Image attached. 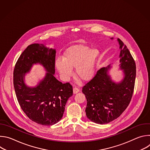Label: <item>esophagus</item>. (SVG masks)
Returning <instances> with one entry per match:
<instances>
[{
  "mask_svg": "<svg viewBox=\"0 0 150 150\" xmlns=\"http://www.w3.org/2000/svg\"><path fill=\"white\" fill-rule=\"evenodd\" d=\"M79 91V89L77 87H74V88H73L74 94H76V93H78Z\"/></svg>",
  "mask_w": 150,
  "mask_h": 150,
  "instance_id": "34e87169",
  "label": "esophagus"
}]
</instances>
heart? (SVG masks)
I'll return each mask as SVG.
<instances>
[{"instance_id":"b5f03b06","label":"heart","mask_w":150,"mask_h":150,"mask_svg":"<svg viewBox=\"0 0 150 150\" xmlns=\"http://www.w3.org/2000/svg\"><path fill=\"white\" fill-rule=\"evenodd\" d=\"M100 52L97 49H92L85 45H75L69 47L63 55V60L56 62V67L65 78L72 75V68H76L78 78L87 81L95 75Z\"/></svg>"}]
</instances>
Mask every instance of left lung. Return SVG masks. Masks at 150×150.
Listing matches in <instances>:
<instances>
[{
	"instance_id": "1",
	"label": "left lung",
	"mask_w": 150,
	"mask_h": 150,
	"mask_svg": "<svg viewBox=\"0 0 150 150\" xmlns=\"http://www.w3.org/2000/svg\"><path fill=\"white\" fill-rule=\"evenodd\" d=\"M117 40L123 79L119 83L114 82L107 73L108 68H104L97 71L82 87V91L87 98V117L98 124L108 123L119 117L129 104L134 90L135 62L123 41L119 38Z\"/></svg>"
}]
</instances>
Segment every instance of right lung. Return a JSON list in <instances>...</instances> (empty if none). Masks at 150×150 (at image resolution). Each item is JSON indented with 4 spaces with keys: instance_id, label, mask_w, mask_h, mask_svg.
Segmentation results:
<instances>
[{
    "instance_id": "right-lung-1",
    "label": "right lung",
    "mask_w": 150,
    "mask_h": 150,
    "mask_svg": "<svg viewBox=\"0 0 150 150\" xmlns=\"http://www.w3.org/2000/svg\"><path fill=\"white\" fill-rule=\"evenodd\" d=\"M55 56V49L32 44L20 55L13 70V86L21 108L30 120L44 126L53 125L62 119L66 103L73 94L70 83H63L54 76ZM37 62L48 72L35 88L27 87L24 75Z\"/></svg>"
}]
</instances>
